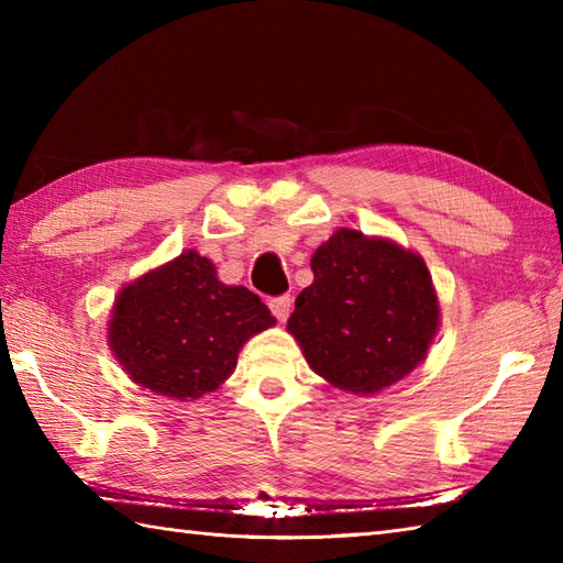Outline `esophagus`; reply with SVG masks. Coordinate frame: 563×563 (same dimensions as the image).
<instances>
[{"instance_id": "esophagus-1", "label": "esophagus", "mask_w": 563, "mask_h": 563, "mask_svg": "<svg viewBox=\"0 0 563 563\" xmlns=\"http://www.w3.org/2000/svg\"><path fill=\"white\" fill-rule=\"evenodd\" d=\"M268 307H271V312H273V317L278 319V321H285L290 317V312H292V297L290 295H283V297H273V300L268 302Z\"/></svg>"}]
</instances>
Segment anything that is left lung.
Masks as SVG:
<instances>
[{
    "instance_id": "1",
    "label": "left lung",
    "mask_w": 563,
    "mask_h": 563,
    "mask_svg": "<svg viewBox=\"0 0 563 563\" xmlns=\"http://www.w3.org/2000/svg\"><path fill=\"white\" fill-rule=\"evenodd\" d=\"M312 273L288 331L331 387L369 397L426 361L440 302L421 254L341 227L312 254Z\"/></svg>"
}]
</instances>
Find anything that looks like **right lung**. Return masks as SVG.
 <instances>
[{"mask_svg": "<svg viewBox=\"0 0 563 563\" xmlns=\"http://www.w3.org/2000/svg\"><path fill=\"white\" fill-rule=\"evenodd\" d=\"M275 327L244 285H224L214 263L188 249L125 283L109 319V345L137 387L178 401L220 389L239 351Z\"/></svg>", "mask_w": 563, "mask_h": 563, "instance_id": "right-lung-1", "label": "right lung"}]
</instances>
